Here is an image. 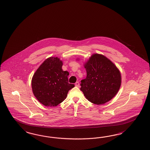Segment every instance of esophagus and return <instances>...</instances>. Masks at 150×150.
Instances as JSON below:
<instances>
[{
  "label": "esophagus",
  "instance_id": "1",
  "mask_svg": "<svg viewBox=\"0 0 150 150\" xmlns=\"http://www.w3.org/2000/svg\"><path fill=\"white\" fill-rule=\"evenodd\" d=\"M75 86L76 87H79V83L78 82H77L76 83V84H75Z\"/></svg>",
  "mask_w": 150,
  "mask_h": 150
}]
</instances>
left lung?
<instances>
[{"label":"left lung","instance_id":"8db88e82","mask_svg":"<svg viewBox=\"0 0 150 150\" xmlns=\"http://www.w3.org/2000/svg\"><path fill=\"white\" fill-rule=\"evenodd\" d=\"M84 66L87 77L81 81V91L89 102L104 104L116 96L121 86V73L109 59L94 53Z\"/></svg>","mask_w":150,"mask_h":150}]
</instances>
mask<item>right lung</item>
<instances>
[{
    "instance_id": "add662e5",
    "label": "right lung",
    "mask_w": 150,
    "mask_h": 150,
    "mask_svg": "<svg viewBox=\"0 0 150 150\" xmlns=\"http://www.w3.org/2000/svg\"><path fill=\"white\" fill-rule=\"evenodd\" d=\"M58 57L47 58L34 73L31 80L34 95L46 106H55L64 101L74 84L68 83L69 72L62 69Z\"/></svg>"
}]
</instances>
